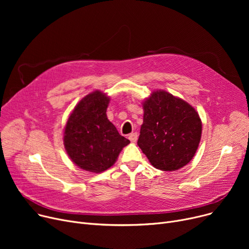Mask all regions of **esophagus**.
<instances>
[{"mask_svg":"<svg viewBox=\"0 0 249 249\" xmlns=\"http://www.w3.org/2000/svg\"><path fill=\"white\" fill-rule=\"evenodd\" d=\"M128 138L130 139V141H131V142H136V141H137V138H138V134H137L136 132L131 133V134H129Z\"/></svg>","mask_w":249,"mask_h":249,"instance_id":"34e87169","label":"esophagus"}]
</instances>
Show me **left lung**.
I'll return each instance as SVG.
<instances>
[{"instance_id":"left-lung-1","label":"left lung","mask_w":249,"mask_h":249,"mask_svg":"<svg viewBox=\"0 0 249 249\" xmlns=\"http://www.w3.org/2000/svg\"><path fill=\"white\" fill-rule=\"evenodd\" d=\"M143 124L137 141L150 163L164 172L188 164L198 149L202 122L190 104L165 90L143 102Z\"/></svg>"}]
</instances>
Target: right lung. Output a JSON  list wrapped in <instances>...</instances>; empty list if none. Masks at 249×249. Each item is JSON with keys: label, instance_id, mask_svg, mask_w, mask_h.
<instances>
[{"label": "right lung", "instance_id": "obj_1", "mask_svg": "<svg viewBox=\"0 0 249 249\" xmlns=\"http://www.w3.org/2000/svg\"><path fill=\"white\" fill-rule=\"evenodd\" d=\"M110 98L100 90L86 96L74 107L64 127L63 143L71 160L91 173L107 171L130 141L108 120Z\"/></svg>", "mask_w": 249, "mask_h": 249}]
</instances>
